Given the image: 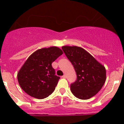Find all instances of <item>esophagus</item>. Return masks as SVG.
<instances>
[{"mask_svg": "<svg viewBox=\"0 0 124 124\" xmlns=\"http://www.w3.org/2000/svg\"><path fill=\"white\" fill-rule=\"evenodd\" d=\"M62 78H66V74H64V75L63 76H62Z\"/></svg>", "mask_w": 124, "mask_h": 124, "instance_id": "esophagus-1", "label": "esophagus"}]
</instances>
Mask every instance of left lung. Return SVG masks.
I'll use <instances>...</instances> for the list:
<instances>
[{
	"mask_svg": "<svg viewBox=\"0 0 124 124\" xmlns=\"http://www.w3.org/2000/svg\"><path fill=\"white\" fill-rule=\"evenodd\" d=\"M62 50L73 65L77 79L70 86L75 97L86 100L101 89L106 79V68L81 47L63 46Z\"/></svg>",
	"mask_w": 124,
	"mask_h": 124,
	"instance_id": "8db88e82",
	"label": "left lung"
}]
</instances>
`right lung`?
<instances>
[{
	"label": "right lung",
	"mask_w": 124,
	"mask_h": 124,
	"mask_svg": "<svg viewBox=\"0 0 124 124\" xmlns=\"http://www.w3.org/2000/svg\"><path fill=\"white\" fill-rule=\"evenodd\" d=\"M63 51L56 46L37 50L28 57L17 74L20 86L27 94L38 99L46 98L55 89L60 78L51 63Z\"/></svg>",
	"instance_id": "add662e5"
}]
</instances>
